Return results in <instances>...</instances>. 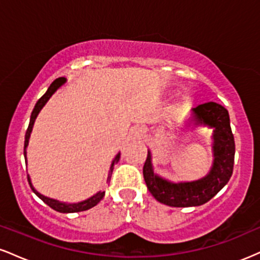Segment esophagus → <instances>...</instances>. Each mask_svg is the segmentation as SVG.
Masks as SVG:
<instances>
[{"instance_id": "obj_1", "label": "esophagus", "mask_w": 260, "mask_h": 260, "mask_svg": "<svg viewBox=\"0 0 260 260\" xmlns=\"http://www.w3.org/2000/svg\"><path fill=\"white\" fill-rule=\"evenodd\" d=\"M143 134H144V129H143V128H140V127L136 128V136H138V137H142Z\"/></svg>"}]
</instances>
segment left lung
<instances>
[{
	"instance_id": "left-lung-1",
	"label": "left lung",
	"mask_w": 260,
	"mask_h": 260,
	"mask_svg": "<svg viewBox=\"0 0 260 260\" xmlns=\"http://www.w3.org/2000/svg\"><path fill=\"white\" fill-rule=\"evenodd\" d=\"M188 124L213 129L211 150L213 165L207 176L190 182H172L154 171L151 151L143 168L149 192L157 202L169 207H199L215 197L232 176L235 160V139L230 126L229 111L220 104L205 103L190 110Z\"/></svg>"
}]
</instances>
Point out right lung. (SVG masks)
I'll use <instances>...</instances> for the list:
<instances>
[{"label":"right lung","instance_id":"1","mask_svg":"<svg viewBox=\"0 0 260 260\" xmlns=\"http://www.w3.org/2000/svg\"><path fill=\"white\" fill-rule=\"evenodd\" d=\"M67 82V79L64 78V77H61V78H57L56 80H53L51 83V85L49 86V89H47L46 92L43 95V96L40 98V99L38 100V103L35 104L34 106V110H32L31 112V116H30V122H29V126H28V129H26V133H25V140H24V157H25V164H28V161H26V148H28L29 145V138H30V134H31V131H32V127H34V123H35V120H37L38 115L40 113L41 109L46 105L47 101L50 100V98L52 96L53 94H55L56 91L58 90L59 88H61L62 85L64 84V83ZM120 157H121V153H118L116 155L115 157H113L112 162H111V166H110V170H109V176H107V181H109L110 178V174L112 172L113 170V166H115V164H117L118 161H120ZM28 182L29 184H30L32 192L37 194L39 198L43 201L45 204L49 205L50 208H52L53 210L58 211V213H64V214H68V213H78V211H84V210H88V209H90L92 207H95V205L99 203L101 199L104 198V196H105V192L104 190H99L98 193H95L94 196H91L90 198L85 199V201H82V202H78V203H67V202H59L57 199H53V198H49V197L41 194V193H39L37 189H35L34 186H32L31 183V180H30V176L28 175Z\"/></svg>","mask_w":260,"mask_h":260}]
</instances>
